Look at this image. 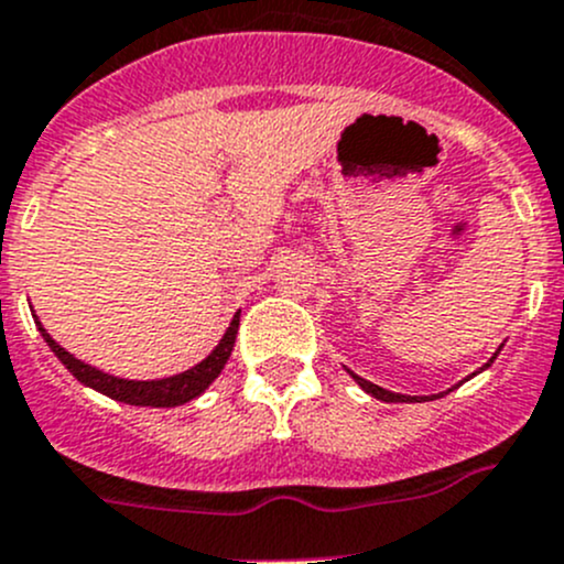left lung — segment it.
Listing matches in <instances>:
<instances>
[{
    "mask_svg": "<svg viewBox=\"0 0 564 564\" xmlns=\"http://www.w3.org/2000/svg\"><path fill=\"white\" fill-rule=\"evenodd\" d=\"M499 351H502V346H499L497 351H494V357L491 360L486 362V366L480 368V371H486V368H491V362L497 360V355ZM480 371H475V373H480ZM346 373H349L351 379H355L357 384H360L362 390L368 392V395H373V398H379V401H384V403H423V401H434V398H442V395H447V392H453L458 388V384H464V382H469V379H464V382H458L456 388H451V390H445V392H440V395H403V392H392V390H384V388H379V384H373V382H368V379H362V377H357L355 371H349V368H346ZM475 373H471V377H475Z\"/></svg>",
    "mask_w": 564,
    "mask_h": 564,
    "instance_id": "left-lung-1",
    "label": "left lung"
}]
</instances>
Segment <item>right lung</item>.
<instances>
[{
    "label": "right lung",
    "instance_id": "right-lung-1",
    "mask_svg": "<svg viewBox=\"0 0 564 564\" xmlns=\"http://www.w3.org/2000/svg\"><path fill=\"white\" fill-rule=\"evenodd\" d=\"M240 314L242 311H237V314L231 316V324L226 327L224 338L218 340V346H215V349L209 351L202 362H196L193 368H187V371L174 373V377H163V379H124V377H113V373H108V371H100V368L89 366V362L78 360L76 355H70L67 349H62V346L51 338L48 329L40 324L35 311H32L40 335H43V340L48 344V349L54 351L56 360H59L62 366H65L67 371H70L73 377L84 384V388L104 392V395L113 398V401L130 403V406H161V409L182 406V403L193 401V398L202 395V392L220 377L224 366L229 362L231 349H235L237 327H240Z\"/></svg>",
    "mask_w": 564,
    "mask_h": 564
}]
</instances>
